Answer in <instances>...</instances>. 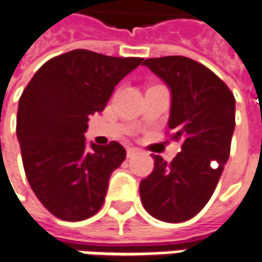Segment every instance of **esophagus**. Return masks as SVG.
Returning <instances> with one entry per match:
<instances>
[{"mask_svg":"<svg viewBox=\"0 0 262 262\" xmlns=\"http://www.w3.org/2000/svg\"><path fill=\"white\" fill-rule=\"evenodd\" d=\"M137 153H139V149H136V147H129V149H127V157L136 156Z\"/></svg>","mask_w":262,"mask_h":262,"instance_id":"34e87169","label":"esophagus"}]
</instances>
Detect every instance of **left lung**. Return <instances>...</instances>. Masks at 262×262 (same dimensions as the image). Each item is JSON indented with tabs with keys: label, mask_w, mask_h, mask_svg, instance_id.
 Masks as SVG:
<instances>
[{
	"label": "left lung",
	"mask_w": 262,
	"mask_h": 262,
	"mask_svg": "<svg viewBox=\"0 0 262 262\" xmlns=\"http://www.w3.org/2000/svg\"><path fill=\"white\" fill-rule=\"evenodd\" d=\"M171 91L169 135L182 151L167 163L155 155V169L140 182L146 211L157 220L193 219L211 199L230 156L235 127V99L207 67L186 56L143 62Z\"/></svg>",
	"instance_id": "1"
}]
</instances>
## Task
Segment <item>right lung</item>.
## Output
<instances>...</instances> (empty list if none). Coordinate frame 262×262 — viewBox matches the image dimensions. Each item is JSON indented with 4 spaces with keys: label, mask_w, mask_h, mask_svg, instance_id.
Instances as JSON below:
<instances>
[{
    "label": "right lung",
    "mask_w": 262,
    "mask_h": 262,
    "mask_svg": "<svg viewBox=\"0 0 262 262\" xmlns=\"http://www.w3.org/2000/svg\"><path fill=\"white\" fill-rule=\"evenodd\" d=\"M142 61L74 49L45 62L24 89L16 115L24 170L55 217L86 220L102 207L126 150L118 142L88 149L83 133L89 116L105 109L115 86Z\"/></svg>",
    "instance_id": "right-lung-1"
}]
</instances>
